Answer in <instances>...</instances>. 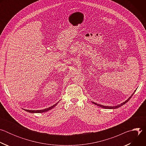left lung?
Masks as SVG:
<instances>
[{
    "instance_id": "1",
    "label": "left lung",
    "mask_w": 146,
    "mask_h": 146,
    "mask_svg": "<svg viewBox=\"0 0 146 146\" xmlns=\"http://www.w3.org/2000/svg\"><path fill=\"white\" fill-rule=\"evenodd\" d=\"M135 91H135V92H133V94H132V95L126 101L123 102V103H121L120 105H117V106H103V105H99V104L93 102H92L94 104H95V105H97V106H99V107H101V108H104V109H117V108H120V107L122 106V105H125V104L127 102H128L130 100V99L131 98V97L133 96V95L134 94V93L135 92Z\"/></svg>"
}]
</instances>
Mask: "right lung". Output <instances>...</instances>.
<instances>
[{
  "label": "right lung",
  "instance_id": "obj_1",
  "mask_svg": "<svg viewBox=\"0 0 146 146\" xmlns=\"http://www.w3.org/2000/svg\"><path fill=\"white\" fill-rule=\"evenodd\" d=\"M59 103V102H58ZM58 103H56V104H55V105H54L53 106L48 108H47V109H43V110H25V109H24V110H25L26 111H28L29 113H44V112H46L52 109H53L54 107H55V106H56V105L58 104Z\"/></svg>",
  "mask_w": 146,
  "mask_h": 146
}]
</instances>
